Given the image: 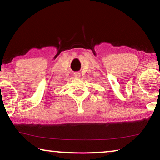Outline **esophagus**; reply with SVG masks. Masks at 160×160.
Here are the masks:
<instances>
[{
	"mask_svg": "<svg viewBox=\"0 0 160 160\" xmlns=\"http://www.w3.org/2000/svg\"><path fill=\"white\" fill-rule=\"evenodd\" d=\"M74 76H75V77H76V78H78L80 76V73H74Z\"/></svg>",
	"mask_w": 160,
	"mask_h": 160,
	"instance_id": "1",
	"label": "esophagus"
}]
</instances>
